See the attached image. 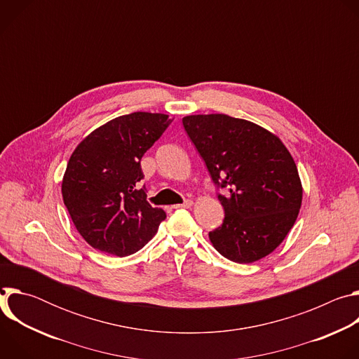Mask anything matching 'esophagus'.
Returning a JSON list of instances; mask_svg holds the SVG:
<instances>
[{
    "instance_id": "obj_1",
    "label": "esophagus",
    "mask_w": 359,
    "mask_h": 359,
    "mask_svg": "<svg viewBox=\"0 0 359 359\" xmlns=\"http://www.w3.org/2000/svg\"><path fill=\"white\" fill-rule=\"evenodd\" d=\"M193 206V200H186L182 204H176L175 209H190Z\"/></svg>"
}]
</instances>
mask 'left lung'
I'll list each match as a JSON object with an SVG mask.
<instances>
[{
  "instance_id": "left-lung-1",
  "label": "left lung",
  "mask_w": 359,
  "mask_h": 359,
  "mask_svg": "<svg viewBox=\"0 0 359 359\" xmlns=\"http://www.w3.org/2000/svg\"><path fill=\"white\" fill-rule=\"evenodd\" d=\"M183 126L206 163L224 209L209 233L213 247L247 264L273 252L294 226L302 201L297 165L280 137L245 119L223 114L190 115Z\"/></svg>"
}]
</instances>
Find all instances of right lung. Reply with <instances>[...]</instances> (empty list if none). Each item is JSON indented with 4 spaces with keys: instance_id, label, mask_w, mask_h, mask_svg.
Here are the masks:
<instances>
[{
    "instance_id": "right-lung-1",
    "label": "right lung",
    "mask_w": 359,
    "mask_h": 359,
    "mask_svg": "<svg viewBox=\"0 0 359 359\" xmlns=\"http://www.w3.org/2000/svg\"><path fill=\"white\" fill-rule=\"evenodd\" d=\"M165 114L133 112L90 132L74 150L62 179L69 216L93 248L125 257L139 251L166 219L151 208L140 159L172 123Z\"/></svg>"
}]
</instances>
